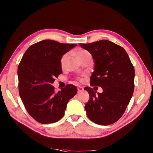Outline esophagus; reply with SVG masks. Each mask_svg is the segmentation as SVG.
I'll return each mask as SVG.
<instances>
[{
  "instance_id": "34e87169",
  "label": "esophagus",
  "mask_w": 153,
  "mask_h": 153,
  "mask_svg": "<svg viewBox=\"0 0 153 153\" xmlns=\"http://www.w3.org/2000/svg\"><path fill=\"white\" fill-rule=\"evenodd\" d=\"M77 90H78V93H81L82 92H83L84 91V87H81V86H79L77 87Z\"/></svg>"
}]
</instances>
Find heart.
I'll use <instances>...</instances> for the list:
<instances>
[{"mask_svg":"<svg viewBox=\"0 0 153 153\" xmlns=\"http://www.w3.org/2000/svg\"><path fill=\"white\" fill-rule=\"evenodd\" d=\"M87 53H89V52H88L86 50H77L76 51V56L77 57V58H79L80 56H82V55H84L85 54H87ZM68 54H64L62 56V58L61 59V61H60L61 66L62 67H63L64 65V64H65V62H66V59L68 58ZM81 80L82 81V79H81Z\"/></svg>","mask_w":153,"mask_h":153,"instance_id":"1","label":"heart"}]
</instances>
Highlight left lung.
<instances>
[{"instance_id": "1", "label": "left lung", "mask_w": 153, "mask_h": 153, "mask_svg": "<svg viewBox=\"0 0 153 153\" xmlns=\"http://www.w3.org/2000/svg\"><path fill=\"white\" fill-rule=\"evenodd\" d=\"M79 45L94 60L91 85L103 89V92L96 94L91 87L84 88L90 96L85 105L87 115L96 124H113L122 117L132 97L134 67L124 48L108 40Z\"/></svg>"}]
</instances>
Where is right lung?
Returning <instances> with one entry per match:
<instances>
[{"mask_svg": "<svg viewBox=\"0 0 153 153\" xmlns=\"http://www.w3.org/2000/svg\"><path fill=\"white\" fill-rule=\"evenodd\" d=\"M76 44L45 39L30 46L18 67L20 97L28 114L43 124L59 121L69 100L77 94L75 85L68 84L58 92L52 84L62 73V56Z\"/></svg>", "mask_w": 153, "mask_h": 153, "instance_id": "1", "label": "right lung"}]
</instances>
